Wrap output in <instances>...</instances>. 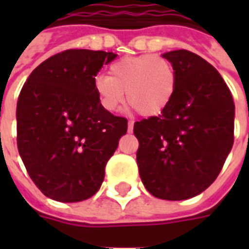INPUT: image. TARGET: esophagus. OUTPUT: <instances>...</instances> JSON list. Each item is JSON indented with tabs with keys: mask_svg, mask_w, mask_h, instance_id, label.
<instances>
[{
	"mask_svg": "<svg viewBox=\"0 0 249 249\" xmlns=\"http://www.w3.org/2000/svg\"><path fill=\"white\" fill-rule=\"evenodd\" d=\"M133 130V121H128V132H132Z\"/></svg>",
	"mask_w": 249,
	"mask_h": 249,
	"instance_id": "34e87169",
	"label": "esophagus"
}]
</instances>
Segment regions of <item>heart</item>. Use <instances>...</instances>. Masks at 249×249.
<instances>
[{
	"mask_svg": "<svg viewBox=\"0 0 249 249\" xmlns=\"http://www.w3.org/2000/svg\"><path fill=\"white\" fill-rule=\"evenodd\" d=\"M104 109L114 112L126 100L141 114L161 113L171 103L176 88L175 68L161 56L124 57L109 66V76L100 74L93 82Z\"/></svg>",
	"mask_w": 249,
	"mask_h": 249,
	"instance_id": "heart-1",
	"label": "heart"
}]
</instances>
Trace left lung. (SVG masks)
Masks as SVG:
<instances>
[{
	"instance_id": "obj_1",
	"label": "left lung",
	"mask_w": 249,
	"mask_h": 249,
	"mask_svg": "<svg viewBox=\"0 0 249 249\" xmlns=\"http://www.w3.org/2000/svg\"><path fill=\"white\" fill-rule=\"evenodd\" d=\"M176 88L159 116L136 121L141 181L162 200H187L219 176L233 145L235 104L230 88L209 62L192 52H168Z\"/></svg>"
}]
</instances>
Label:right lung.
Returning a JSON list of instances; mask_svg holds the SVG:
<instances>
[{
    "label": "right lung",
    "instance_id": "1",
    "mask_svg": "<svg viewBox=\"0 0 249 249\" xmlns=\"http://www.w3.org/2000/svg\"><path fill=\"white\" fill-rule=\"evenodd\" d=\"M112 52L68 49L30 73L17 101V146L30 178L48 197H92L128 129L98 101L94 77Z\"/></svg>",
    "mask_w": 249,
    "mask_h": 249
}]
</instances>
